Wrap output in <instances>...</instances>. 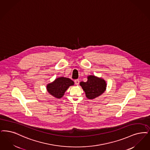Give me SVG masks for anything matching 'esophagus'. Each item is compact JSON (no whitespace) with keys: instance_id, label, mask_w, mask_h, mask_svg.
I'll return each mask as SVG.
<instances>
[{"instance_id":"1","label":"esophagus","mask_w":150,"mask_h":150,"mask_svg":"<svg viewBox=\"0 0 150 150\" xmlns=\"http://www.w3.org/2000/svg\"><path fill=\"white\" fill-rule=\"evenodd\" d=\"M79 82H80V81H79V80L78 79L75 80V83L76 85H79Z\"/></svg>"}]
</instances>
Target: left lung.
Masks as SVG:
<instances>
[{"label": "left lung", "mask_w": 150, "mask_h": 150, "mask_svg": "<svg viewBox=\"0 0 150 150\" xmlns=\"http://www.w3.org/2000/svg\"><path fill=\"white\" fill-rule=\"evenodd\" d=\"M80 85L85 91L87 98L90 99L102 95L106 90L107 87L106 82L103 79L94 75L88 76L87 81H81Z\"/></svg>", "instance_id": "obj_1"}]
</instances>
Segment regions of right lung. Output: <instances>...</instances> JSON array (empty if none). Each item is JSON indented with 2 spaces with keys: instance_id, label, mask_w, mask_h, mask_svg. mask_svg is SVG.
I'll return each instance as SVG.
<instances>
[{
  "instance_id": "1",
  "label": "right lung",
  "mask_w": 150,
  "mask_h": 150,
  "mask_svg": "<svg viewBox=\"0 0 150 150\" xmlns=\"http://www.w3.org/2000/svg\"><path fill=\"white\" fill-rule=\"evenodd\" d=\"M74 82L69 78L60 77L57 78L53 82L47 85L48 93L54 97L60 99L65 94L69 86L74 85Z\"/></svg>"
}]
</instances>
